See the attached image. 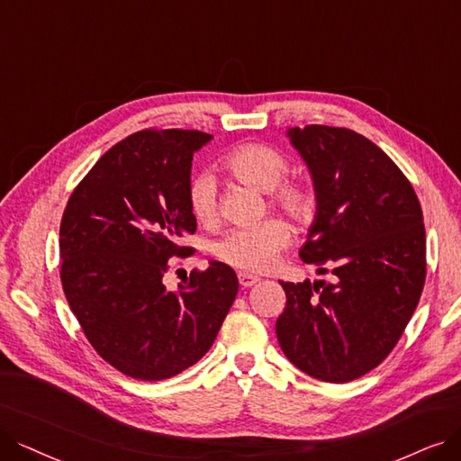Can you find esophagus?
Segmentation results:
<instances>
[{"mask_svg":"<svg viewBox=\"0 0 461 461\" xmlns=\"http://www.w3.org/2000/svg\"><path fill=\"white\" fill-rule=\"evenodd\" d=\"M238 282H240L242 287H251V285H255L257 282H259V278H257V276H253V274L240 272V274H238Z\"/></svg>","mask_w":461,"mask_h":461,"instance_id":"34e87169","label":"esophagus"}]
</instances>
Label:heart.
I'll return each mask as SVG.
<instances>
[{"label":"heart","instance_id":"heart-1","mask_svg":"<svg viewBox=\"0 0 461 461\" xmlns=\"http://www.w3.org/2000/svg\"><path fill=\"white\" fill-rule=\"evenodd\" d=\"M225 167L232 176L263 193H272L270 204L297 223H310L318 212V193L304 181H285L289 160L284 153L263 143H244L227 155ZM189 206L204 225L219 217V194L213 174L200 172L189 181ZM289 229L284 221L270 219L257 227L232 229L215 244L221 261L248 272H267L276 257L289 244Z\"/></svg>","mask_w":461,"mask_h":461}]
</instances>
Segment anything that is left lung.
<instances>
[{
  "mask_svg": "<svg viewBox=\"0 0 461 461\" xmlns=\"http://www.w3.org/2000/svg\"><path fill=\"white\" fill-rule=\"evenodd\" d=\"M318 193L301 259L335 282H280L285 357L323 382L356 380L390 356L426 282V229L411 181L376 143L325 124L291 128Z\"/></svg>",
  "mask_w": 461,
  "mask_h": 461,
  "instance_id": "obj_1",
  "label": "left lung"
}]
</instances>
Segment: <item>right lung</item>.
<instances>
[{"instance_id": "right-lung-1", "label": "right lung", "mask_w": 461, "mask_h": 461, "mask_svg": "<svg viewBox=\"0 0 461 461\" xmlns=\"http://www.w3.org/2000/svg\"><path fill=\"white\" fill-rule=\"evenodd\" d=\"M198 131H140L109 149L73 189L60 223V280L102 359L138 380L172 378L212 348L236 299V272L219 261L177 291L162 276L196 232L189 206Z\"/></svg>"}]
</instances>
